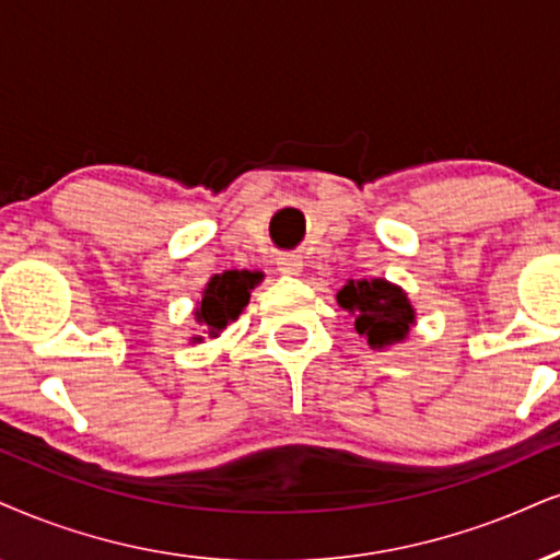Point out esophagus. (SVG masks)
Segmentation results:
<instances>
[{"instance_id": "34e87169", "label": "esophagus", "mask_w": 560, "mask_h": 560, "mask_svg": "<svg viewBox=\"0 0 560 560\" xmlns=\"http://www.w3.org/2000/svg\"><path fill=\"white\" fill-rule=\"evenodd\" d=\"M278 269L282 275H288V278H295V275H301L303 261L299 257H293V254H285V257H280Z\"/></svg>"}]
</instances>
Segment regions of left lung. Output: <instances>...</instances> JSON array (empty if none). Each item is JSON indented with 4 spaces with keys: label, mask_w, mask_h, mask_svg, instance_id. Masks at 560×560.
<instances>
[{
    "label": "left lung",
    "mask_w": 560,
    "mask_h": 560,
    "mask_svg": "<svg viewBox=\"0 0 560 560\" xmlns=\"http://www.w3.org/2000/svg\"><path fill=\"white\" fill-rule=\"evenodd\" d=\"M337 303L353 316L355 332L374 350L402 342L416 324V308L407 301V293L382 278L348 280L337 293Z\"/></svg>",
    "instance_id": "8db88e82"
}]
</instances>
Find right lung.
Masks as SVG:
<instances>
[{"instance_id":"add662e5","label":"right lung","mask_w":560,"mask_h":560,"mask_svg":"<svg viewBox=\"0 0 560 560\" xmlns=\"http://www.w3.org/2000/svg\"><path fill=\"white\" fill-rule=\"evenodd\" d=\"M259 280L261 272H248V269H225L223 275H212L195 312L199 327L210 337H218L228 324L238 319ZM202 335H195L191 340L202 342Z\"/></svg>"}]
</instances>
